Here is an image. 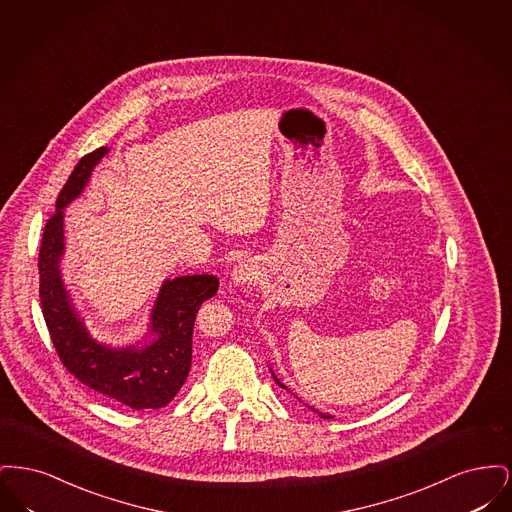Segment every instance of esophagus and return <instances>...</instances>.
Here are the masks:
<instances>
[{
  "label": "esophagus",
  "mask_w": 512,
  "mask_h": 512,
  "mask_svg": "<svg viewBox=\"0 0 512 512\" xmlns=\"http://www.w3.org/2000/svg\"><path fill=\"white\" fill-rule=\"evenodd\" d=\"M257 268L255 265H251V263H240V265H236V268L232 270V282L236 284V286H242V288H249L251 284H255V280H257Z\"/></svg>",
  "instance_id": "obj_1"
}]
</instances>
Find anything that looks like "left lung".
I'll return each mask as SVG.
<instances>
[{"mask_svg":"<svg viewBox=\"0 0 512 512\" xmlns=\"http://www.w3.org/2000/svg\"><path fill=\"white\" fill-rule=\"evenodd\" d=\"M274 380H276V378H274ZM276 384H278V386H282V388H284V390H288V388H286V386H284V384H280V382H278V380H276ZM320 414V416H322V418H332V416H330V414H324V413H318Z\"/></svg>","mask_w":512,"mask_h":512,"instance_id":"obj_1","label":"left lung"}]
</instances>
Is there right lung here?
I'll list each match as a JSON object with an SVG mask.
<instances>
[{"label": "right lung", "instance_id": "1", "mask_svg": "<svg viewBox=\"0 0 512 512\" xmlns=\"http://www.w3.org/2000/svg\"><path fill=\"white\" fill-rule=\"evenodd\" d=\"M107 151L99 147L78 161L59 192L55 213L46 222L38 257L42 313L59 361L78 382L136 411L161 409L188 378L195 315L201 303L217 293L219 280L211 274L167 280L151 315L149 332L155 334V341L142 349H113L88 334L59 276L65 247L63 209L84 190L92 169Z\"/></svg>", "mask_w": 512, "mask_h": 512}]
</instances>
